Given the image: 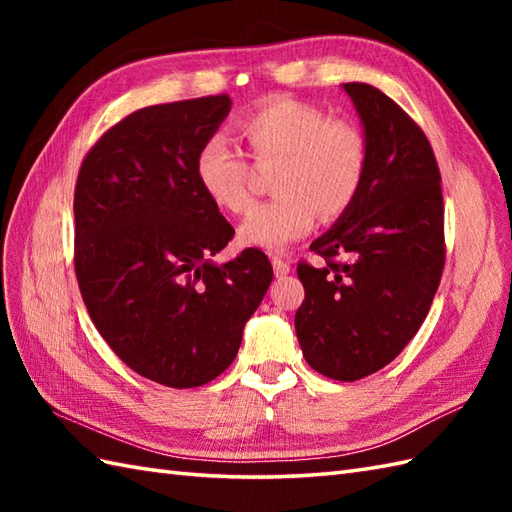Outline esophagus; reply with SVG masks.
<instances>
[{
    "label": "esophagus",
    "mask_w": 512,
    "mask_h": 512,
    "mask_svg": "<svg viewBox=\"0 0 512 512\" xmlns=\"http://www.w3.org/2000/svg\"><path fill=\"white\" fill-rule=\"evenodd\" d=\"M270 264H273V270H275V275L277 277H286V275H290V264L286 262V259H281V255H273L270 257Z\"/></svg>",
    "instance_id": "1"
}]
</instances>
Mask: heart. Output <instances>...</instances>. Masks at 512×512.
<instances>
[{
  "label": "heart",
  "mask_w": 512,
  "mask_h": 512,
  "mask_svg": "<svg viewBox=\"0 0 512 512\" xmlns=\"http://www.w3.org/2000/svg\"><path fill=\"white\" fill-rule=\"evenodd\" d=\"M255 162H277L273 200L239 224V242L281 250L306 235L314 217L336 220L356 202L367 176V140L350 121L288 96H270L237 121ZM195 180L217 209L244 213L250 204L248 162L224 136L206 138L195 156Z\"/></svg>",
  "instance_id": "b5f03b06"
}]
</instances>
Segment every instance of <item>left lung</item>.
Instances as JSON below:
<instances>
[{"label":"left lung","mask_w":512,"mask_h":512,"mask_svg":"<svg viewBox=\"0 0 512 512\" xmlns=\"http://www.w3.org/2000/svg\"><path fill=\"white\" fill-rule=\"evenodd\" d=\"M367 140L356 202L310 244L306 299L295 314L301 352L332 380H358L405 350L427 319L444 268L440 169L422 129L367 83H343Z\"/></svg>","instance_id":"8db88e82"}]
</instances>
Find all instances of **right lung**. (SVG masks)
Listing matches in <instances>:
<instances>
[{"mask_svg":"<svg viewBox=\"0 0 512 512\" xmlns=\"http://www.w3.org/2000/svg\"><path fill=\"white\" fill-rule=\"evenodd\" d=\"M231 112L226 94L143 107L101 136L74 191V270L96 330L154 383H211L273 281L257 248L213 255L233 226L202 193L195 156Z\"/></svg>","mask_w":512,"mask_h":512,"instance_id":"1","label":"right lung"}]
</instances>
